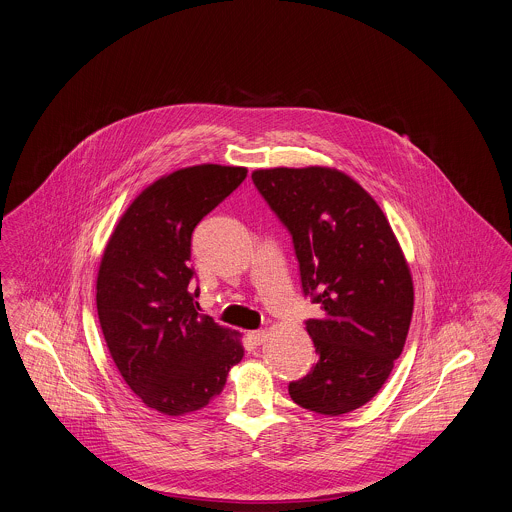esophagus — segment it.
Segmentation results:
<instances>
[{
  "label": "esophagus",
  "instance_id": "obj_1",
  "mask_svg": "<svg viewBox=\"0 0 512 512\" xmlns=\"http://www.w3.org/2000/svg\"><path fill=\"white\" fill-rule=\"evenodd\" d=\"M267 332L265 330H257V332H249V341L253 343V345H261V343H265V340H267Z\"/></svg>",
  "mask_w": 512,
  "mask_h": 512
}]
</instances>
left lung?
Masks as SVG:
<instances>
[{
	"mask_svg": "<svg viewBox=\"0 0 512 512\" xmlns=\"http://www.w3.org/2000/svg\"><path fill=\"white\" fill-rule=\"evenodd\" d=\"M292 235L306 296L322 316L306 322L318 361L288 385L290 398L326 416L375 397L408 336L414 286L397 235L373 196L330 167L251 174Z\"/></svg>",
	"mask_w": 512,
	"mask_h": 512,
	"instance_id": "obj_1",
	"label": "left lung"
}]
</instances>
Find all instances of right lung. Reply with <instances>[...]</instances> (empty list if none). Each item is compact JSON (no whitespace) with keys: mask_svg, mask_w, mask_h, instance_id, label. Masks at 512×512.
Listing matches in <instances>:
<instances>
[{"mask_svg":"<svg viewBox=\"0 0 512 512\" xmlns=\"http://www.w3.org/2000/svg\"><path fill=\"white\" fill-rule=\"evenodd\" d=\"M245 167L196 165L149 184L104 249L96 306L117 371L149 408L182 416L224 391L241 336L200 314L188 288L198 222L245 180Z\"/></svg>","mask_w":512,"mask_h":512,"instance_id":"add662e5","label":"right lung"}]
</instances>
